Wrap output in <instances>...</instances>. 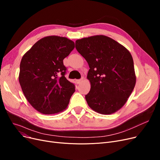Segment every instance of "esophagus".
I'll list each match as a JSON object with an SVG mask.
<instances>
[{
	"instance_id": "esophagus-1",
	"label": "esophagus",
	"mask_w": 160,
	"mask_h": 160,
	"mask_svg": "<svg viewBox=\"0 0 160 160\" xmlns=\"http://www.w3.org/2000/svg\"><path fill=\"white\" fill-rule=\"evenodd\" d=\"M83 79H84V78L82 77L81 79H79V80H77V83H78V84H79V83H80L83 80Z\"/></svg>"
}]
</instances>
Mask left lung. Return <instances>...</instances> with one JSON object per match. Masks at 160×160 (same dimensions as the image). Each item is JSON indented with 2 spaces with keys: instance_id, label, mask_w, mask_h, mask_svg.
<instances>
[{
  "instance_id": "8db88e82",
  "label": "left lung",
  "mask_w": 160,
  "mask_h": 160,
  "mask_svg": "<svg viewBox=\"0 0 160 160\" xmlns=\"http://www.w3.org/2000/svg\"><path fill=\"white\" fill-rule=\"evenodd\" d=\"M77 51L87 61V78L91 89L86 95L95 112L110 115L125 104L136 82L132 56L127 48L114 39L97 35L78 39Z\"/></svg>"
}]
</instances>
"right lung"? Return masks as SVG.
<instances>
[{"instance_id": "1", "label": "right lung", "mask_w": 160, "mask_h": 160, "mask_svg": "<svg viewBox=\"0 0 160 160\" xmlns=\"http://www.w3.org/2000/svg\"><path fill=\"white\" fill-rule=\"evenodd\" d=\"M74 48L65 37L50 36L38 41L24 54L20 63L19 81L28 102L46 115L62 112L75 91L65 77L63 59Z\"/></svg>"}]
</instances>
